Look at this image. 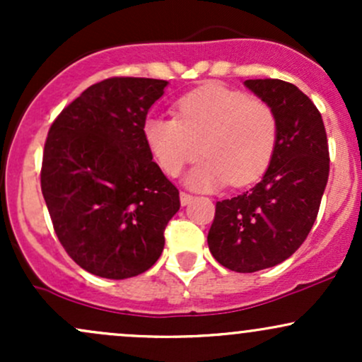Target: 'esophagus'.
I'll return each mask as SVG.
<instances>
[{
	"mask_svg": "<svg viewBox=\"0 0 362 362\" xmlns=\"http://www.w3.org/2000/svg\"><path fill=\"white\" fill-rule=\"evenodd\" d=\"M192 199H194V195L187 194L185 190H182V192H180V204H182V206L190 204V202H192Z\"/></svg>",
	"mask_w": 362,
	"mask_h": 362,
	"instance_id": "34e87169",
	"label": "esophagus"
}]
</instances>
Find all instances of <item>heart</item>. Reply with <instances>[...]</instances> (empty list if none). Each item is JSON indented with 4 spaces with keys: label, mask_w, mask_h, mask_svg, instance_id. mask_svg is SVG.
<instances>
[{
    "label": "heart",
    "mask_w": 362,
    "mask_h": 362,
    "mask_svg": "<svg viewBox=\"0 0 362 362\" xmlns=\"http://www.w3.org/2000/svg\"><path fill=\"white\" fill-rule=\"evenodd\" d=\"M175 117H149L144 141L158 167L170 177L206 158L187 177L195 189L213 190L230 182H255L271 163L277 119L271 107L221 85H206L177 102Z\"/></svg>",
    "instance_id": "b5f03b06"
}]
</instances>
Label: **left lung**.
<instances>
[{"mask_svg":"<svg viewBox=\"0 0 362 362\" xmlns=\"http://www.w3.org/2000/svg\"><path fill=\"white\" fill-rule=\"evenodd\" d=\"M277 119L267 172L255 187L216 202L207 245L223 267L257 272L289 259L317 219L330 172L322 114L293 83L247 80Z\"/></svg>","mask_w":362,"mask_h":362,"instance_id":"left-lung-1","label":"left lung"}]
</instances>
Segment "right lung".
<instances>
[{
    "instance_id": "obj_1",
    "label": "right lung",
    "mask_w": 362,
    "mask_h": 362,
    "mask_svg": "<svg viewBox=\"0 0 362 362\" xmlns=\"http://www.w3.org/2000/svg\"><path fill=\"white\" fill-rule=\"evenodd\" d=\"M167 81L115 76L64 107L45 139L40 187L54 231L81 269L107 279L146 272L180 209L143 126Z\"/></svg>"
}]
</instances>
